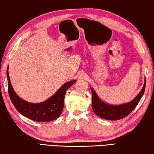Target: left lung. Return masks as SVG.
Wrapping results in <instances>:
<instances>
[{
  "instance_id": "obj_1",
  "label": "left lung",
  "mask_w": 154,
  "mask_h": 154,
  "mask_svg": "<svg viewBox=\"0 0 154 154\" xmlns=\"http://www.w3.org/2000/svg\"><path fill=\"white\" fill-rule=\"evenodd\" d=\"M145 85L146 79H145L143 87L137 97L128 103L120 105H111L103 101L99 97L95 91L90 87L92 92V109L94 113L99 117L105 120H118L122 119L127 116L138 105L144 94Z\"/></svg>"
}]
</instances>
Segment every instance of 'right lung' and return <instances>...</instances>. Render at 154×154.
I'll return each instance as SVG.
<instances>
[{"label":"right lung","mask_w":154,"mask_h":154,"mask_svg":"<svg viewBox=\"0 0 154 154\" xmlns=\"http://www.w3.org/2000/svg\"><path fill=\"white\" fill-rule=\"evenodd\" d=\"M8 91L11 101L21 115L36 122H49L58 118L63 109L64 97L66 91L76 82V80L67 82L57 92L46 101L40 103H30L20 98L12 87L9 75V66L7 69Z\"/></svg>","instance_id":"obj_1"}]
</instances>
